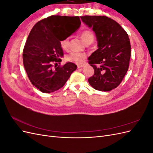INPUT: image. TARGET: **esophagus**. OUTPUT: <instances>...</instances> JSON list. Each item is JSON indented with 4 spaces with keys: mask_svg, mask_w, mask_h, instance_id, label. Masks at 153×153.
Returning <instances> with one entry per match:
<instances>
[{
    "mask_svg": "<svg viewBox=\"0 0 153 153\" xmlns=\"http://www.w3.org/2000/svg\"><path fill=\"white\" fill-rule=\"evenodd\" d=\"M84 67V65H78L77 66V68L79 69V68H83Z\"/></svg>",
    "mask_w": 153,
    "mask_h": 153,
    "instance_id": "34e87169",
    "label": "esophagus"
}]
</instances>
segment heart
Masks as SVG:
<instances>
[{"label": "heart", "instance_id": "heart-1", "mask_svg": "<svg viewBox=\"0 0 153 153\" xmlns=\"http://www.w3.org/2000/svg\"><path fill=\"white\" fill-rule=\"evenodd\" d=\"M80 38L83 42L85 44L92 43L94 41V36L90 30H85L82 32L80 34ZM61 46L64 50H67L68 48L69 41L68 38L63 39L61 41ZM87 57V54L85 53H78V52H71L66 57L68 61L75 62L78 64H82L84 62V60Z\"/></svg>", "mask_w": 153, "mask_h": 153}]
</instances>
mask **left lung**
Listing matches in <instances>:
<instances>
[{"label": "left lung", "mask_w": 153, "mask_h": 153, "mask_svg": "<svg viewBox=\"0 0 153 153\" xmlns=\"http://www.w3.org/2000/svg\"><path fill=\"white\" fill-rule=\"evenodd\" d=\"M94 32L98 49L88 58L94 75L88 79L94 89L110 91L116 88L128 71L131 45L126 32L117 22L105 16H80Z\"/></svg>", "instance_id": "8db88e82"}]
</instances>
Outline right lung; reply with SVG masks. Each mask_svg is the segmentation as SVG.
Wrapping results in <instances>:
<instances>
[{"instance_id":"1","label":"right lung","mask_w":153,"mask_h":153,"mask_svg":"<svg viewBox=\"0 0 153 153\" xmlns=\"http://www.w3.org/2000/svg\"><path fill=\"white\" fill-rule=\"evenodd\" d=\"M80 24L78 16L53 15L36 23L30 30L23 61L30 82L40 91L50 93L61 89L76 69V65L70 62L55 69L52 64H61L60 58L64 53L60 42L75 32Z\"/></svg>"}]
</instances>
